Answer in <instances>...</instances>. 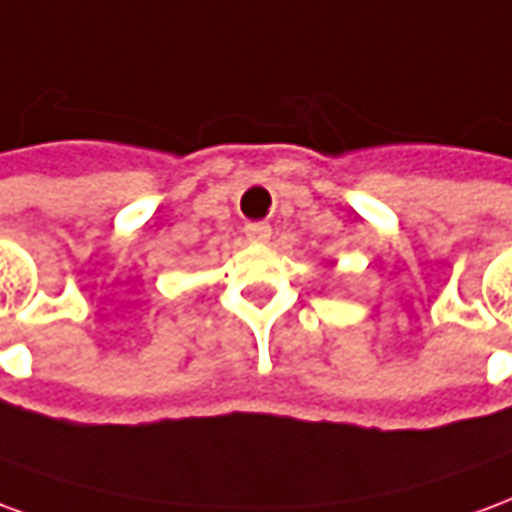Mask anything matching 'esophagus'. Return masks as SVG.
Returning a JSON list of instances; mask_svg holds the SVG:
<instances>
[{"label":"esophagus","mask_w":512,"mask_h":512,"mask_svg":"<svg viewBox=\"0 0 512 512\" xmlns=\"http://www.w3.org/2000/svg\"><path fill=\"white\" fill-rule=\"evenodd\" d=\"M270 237H273V228L267 223H248L245 226V239L253 245H264V242H270Z\"/></svg>","instance_id":"34e87169"}]
</instances>
